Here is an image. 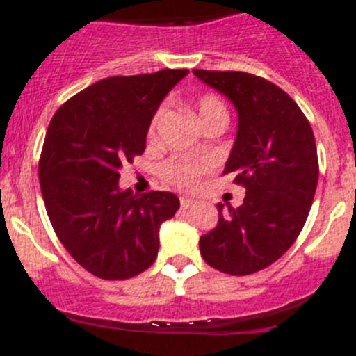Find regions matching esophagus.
<instances>
[{"instance_id": "1", "label": "esophagus", "mask_w": 356, "mask_h": 356, "mask_svg": "<svg viewBox=\"0 0 356 356\" xmlns=\"http://www.w3.org/2000/svg\"><path fill=\"white\" fill-rule=\"evenodd\" d=\"M180 204H181V209H191V208H194V206H195V201H194V199L181 197Z\"/></svg>"}]
</instances>
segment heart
<instances>
[{
    "mask_svg": "<svg viewBox=\"0 0 356 356\" xmlns=\"http://www.w3.org/2000/svg\"><path fill=\"white\" fill-rule=\"evenodd\" d=\"M157 117L152 122V129L150 133H154L155 122H157ZM197 115L201 124H204L206 120H211V118L222 117L227 118V110L225 104L218 99L216 96H202L201 99L197 101ZM211 168V162L208 159H172V161L165 162L162 165V175L168 178L171 184L180 185V187H192V185L197 181L199 176L204 175L206 171H209Z\"/></svg>",
    "mask_w": 356,
    "mask_h": 356,
    "instance_id": "b5f03b06",
    "label": "heart"
}]
</instances>
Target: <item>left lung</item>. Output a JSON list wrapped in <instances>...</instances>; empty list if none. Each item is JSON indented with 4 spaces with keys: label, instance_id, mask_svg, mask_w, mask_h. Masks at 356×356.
I'll return each instance as SVG.
<instances>
[{
    "label": "left lung",
    "instance_id": "1",
    "mask_svg": "<svg viewBox=\"0 0 356 356\" xmlns=\"http://www.w3.org/2000/svg\"><path fill=\"white\" fill-rule=\"evenodd\" d=\"M238 111V133L223 172L246 188L239 208H218L201 236L206 264L246 276L276 262L302 231L318 184L314 134L296 101L274 83L243 71L194 70Z\"/></svg>",
    "mask_w": 356,
    "mask_h": 356
}]
</instances>
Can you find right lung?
Segmentation results:
<instances>
[{"label":"right lung","instance_id":"obj_1","mask_svg":"<svg viewBox=\"0 0 356 356\" xmlns=\"http://www.w3.org/2000/svg\"><path fill=\"white\" fill-rule=\"evenodd\" d=\"M187 73L99 80L50 120L38 168L43 201L59 241L94 276L127 280L157 259L159 229L175 216L180 199L122 191L118 171L143 154L159 104Z\"/></svg>","mask_w":356,"mask_h":356}]
</instances>
